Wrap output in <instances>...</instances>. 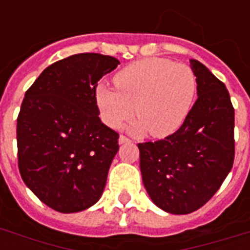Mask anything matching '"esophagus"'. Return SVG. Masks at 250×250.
<instances>
[{"label": "esophagus", "instance_id": "1", "mask_svg": "<svg viewBox=\"0 0 250 250\" xmlns=\"http://www.w3.org/2000/svg\"><path fill=\"white\" fill-rule=\"evenodd\" d=\"M128 139H127V137L125 136H119V144H127V143H128Z\"/></svg>", "mask_w": 250, "mask_h": 250}]
</instances>
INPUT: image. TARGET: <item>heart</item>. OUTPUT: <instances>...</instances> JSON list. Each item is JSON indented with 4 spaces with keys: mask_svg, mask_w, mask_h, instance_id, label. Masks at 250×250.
Returning <instances> with one entry per match:
<instances>
[{
    "mask_svg": "<svg viewBox=\"0 0 250 250\" xmlns=\"http://www.w3.org/2000/svg\"><path fill=\"white\" fill-rule=\"evenodd\" d=\"M115 88L100 84L96 102L102 121L117 127L133 113L137 115L127 129L132 135L166 137L176 132L193 106L197 82L189 66L165 58L133 62L114 76Z\"/></svg>",
    "mask_w": 250,
    "mask_h": 250,
    "instance_id": "b5f03b06",
    "label": "heart"
}]
</instances>
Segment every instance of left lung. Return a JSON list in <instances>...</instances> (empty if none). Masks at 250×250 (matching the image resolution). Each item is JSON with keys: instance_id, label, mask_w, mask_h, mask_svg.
Here are the masks:
<instances>
[{"instance_id": "1", "label": "left lung", "mask_w": 250, "mask_h": 250, "mask_svg": "<svg viewBox=\"0 0 250 250\" xmlns=\"http://www.w3.org/2000/svg\"><path fill=\"white\" fill-rule=\"evenodd\" d=\"M197 101L175 133L141 143L140 171L149 197L166 213L189 214L204 206L232 168L235 111L226 85L196 60Z\"/></svg>"}]
</instances>
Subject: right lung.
Masks as SVG:
<instances>
[{
    "mask_svg": "<svg viewBox=\"0 0 250 250\" xmlns=\"http://www.w3.org/2000/svg\"><path fill=\"white\" fill-rule=\"evenodd\" d=\"M119 61L82 53L50 64L24 94L18 115V164L29 189L60 213L102 196L118 135L98 118L96 86Z\"/></svg>",
    "mask_w": 250,
    "mask_h": 250,
    "instance_id": "right-lung-1",
    "label": "right lung"
}]
</instances>
